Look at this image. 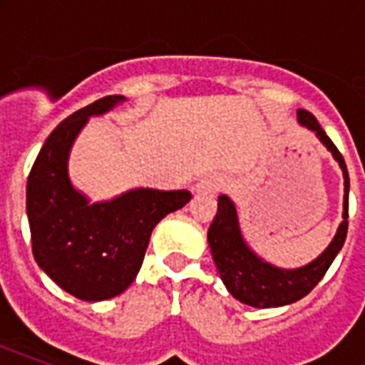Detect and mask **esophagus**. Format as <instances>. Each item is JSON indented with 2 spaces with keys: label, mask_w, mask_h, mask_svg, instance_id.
<instances>
[{
  "label": "esophagus",
  "mask_w": 365,
  "mask_h": 365,
  "mask_svg": "<svg viewBox=\"0 0 365 365\" xmlns=\"http://www.w3.org/2000/svg\"><path fill=\"white\" fill-rule=\"evenodd\" d=\"M197 189H199V191H206V193L217 191V189H220V180H216V178H206V180H202V182L197 185Z\"/></svg>",
  "instance_id": "esophagus-1"
}]
</instances>
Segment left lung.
Instances as JSON below:
<instances>
[{"instance_id":"8db88e82","label":"left lung","mask_w":365,"mask_h":365,"mask_svg":"<svg viewBox=\"0 0 365 365\" xmlns=\"http://www.w3.org/2000/svg\"><path fill=\"white\" fill-rule=\"evenodd\" d=\"M299 123L307 128H311L320 142L331 151L335 160L339 163L343 178H345V200H343V223L337 229L326 252L318 255L317 259L301 269H277L259 259L242 240L237 220L235 205L229 197L222 195L217 199V212L214 222L208 229V244H210L212 257L217 267V272L222 277L223 284L227 286L229 294L235 299L242 301L246 305L257 307V309H269V307H282L288 303L305 297L314 286L324 278L329 265L334 263L335 255L339 254L346 239L349 231V170H346L345 159L335 143L324 132L317 117L307 110L297 111Z\"/></svg>"}]
</instances>
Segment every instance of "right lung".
I'll use <instances>...</instances> for the list:
<instances>
[{"label": "right lung", "instance_id": "add662e5", "mask_svg": "<svg viewBox=\"0 0 365 365\" xmlns=\"http://www.w3.org/2000/svg\"><path fill=\"white\" fill-rule=\"evenodd\" d=\"M123 96H104L71 113L43 143L26 185L31 252L60 288L83 301L123 294L142 267L157 223L191 199L187 189H134L91 205L68 178V155L91 115L111 110Z\"/></svg>", "mask_w": 365, "mask_h": 365}]
</instances>
